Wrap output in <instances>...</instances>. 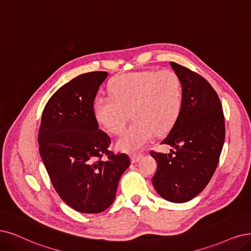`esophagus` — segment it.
Returning <instances> with one entry per match:
<instances>
[{
    "label": "esophagus",
    "instance_id": "obj_1",
    "mask_svg": "<svg viewBox=\"0 0 251 251\" xmlns=\"http://www.w3.org/2000/svg\"><path fill=\"white\" fill-rule=\"evenodd\" d=\"M142 157H143V155H141V154H138V155L134 154V155H132V156H131V161H132V163H136V162L140 161Z\"/></svg>",
    "mask_w": 251,
    "mask_h": 251
}]
</instances>
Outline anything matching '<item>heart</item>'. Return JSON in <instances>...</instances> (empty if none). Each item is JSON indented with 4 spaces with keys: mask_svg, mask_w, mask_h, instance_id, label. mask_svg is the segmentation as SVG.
I'll use <instances>...</instances> for the list:
<instances>
[{
    "mask_svg": "<svg viewBox=\"0 0 251 251\" xmlns=\"http://www.w3.org/2000/svg\"><path fill=\"white\" fill-rule=\"evenodd\" d=\"M109 96H97L93 114L111 134L123 130L129 119L134 122L117 142L121 150L134 152L154 136L172 128L183 106V83L173 70H146L121 74L110 80Z\"/></svg>",
    "mask_w": 251,
    "mask_h": 251,
    "instance_id": "heart-1",
    "label": "heart"
}]
</instances>
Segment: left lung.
I'll list each match as a JSON object with an SVG mask.
<instances>
[{
    "mask_svg": "<svg viewBox=\"0 0 251 251\" xmlns=\"http://www.w3.org/2000/svg\"><path fill=\"white\" fill-rule=\"evenodd\" d=\"M183 83V106L170 133L161 144L169 154L151 152L157 162L152 178L159 196L172 202H186L211 180L224 147L226 127L215 90L198 73L171 62Z\"/></svg>",
    "mask_w": 251,
    "mask_h": 251,
    "instance_id": "8db88e82",
    "label": "left lung"
}]
</instances>
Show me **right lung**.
<instances>
[{
  "label": "right lung",
  "instance_id": "obj_1",
  "mask_svg": "<svg viewBox=\"0 0 251 251\" xmlns=\"http://www.w3.org/2000/svg\"><path fill=\"white\" fill-rule=\"evenodd\" d=\"M108 73L81 74L50 98L42 113L39 152L52 186L68 206L100 213L116 198L129 156L108 150L110 137L98 127L93 102ZM108 155L107 160L101 156Z\"/></svg>",
  "mask_w": 251,
  "mask_h": 251
}]
</instances>
